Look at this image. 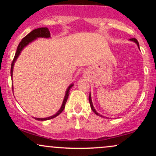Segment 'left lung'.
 I'll list each match as a JSON object with an SVG mask.
<instances>
[{
  "label": "left lung",
  "mask_w": 156,
  "mask_h": 156,
  "mask_svg": "<svg viewBox=\"0 0 156 156\" xmlns=\"http://www.w3.org/2000/svg\"><path fill=\"white\" fill-rule=\"evenodd\" d=\"M130 41H132V42H135V43L137 44V46H138V48H139V49L140 50V48H139V42H138L136 39H135V38L130 39ZM89 103H90V106H91V108H92V110L93 111V112H94V114H97V115H98V116H100V117H103V115H101V114H98V113L96 112V110H95V109H94V105H93V103H92V97H91V93H90V94H89Z\"/></svg>",
  "instance_id": "obj_1"
}]
</instances>
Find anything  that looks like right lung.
Returning a JSON list of instances; mask_svg holds the SVG:
<instances>
[{
  "label": "right lung",
  "mask_w": 156,
  "mask_h": 156,
  "mask_svg": "<svg viewBox=\"0 0 156 156\" xmlns=\"http://www.w3.org/2000/svg\"><path fill=\"white\" fill-rule=\"evenodd\" d=\"M38 38H51V33H50L49 29L46 27H44V28H37V29L33 30L31 32H30L28 35H26V37H24L22 39L20 44L17 46V51H16L15 58H14L13 62L12 63V66H11V77H12V76H13V69H14V66H15V63L17 61V58L20 55L21 51L24 49V48H26L27 45H28L30 43H31L32 42L35 40V39H38ZM73 87V83H71L69 87H67V90H66L65 92V95H64V100H63V103H62V106L59 108V110L55 114H53V116H51L49 117H46V118H37V117H34L35 119L37 120H40V121H44V120H49V119H53L55 117H57L58 115L63 112V110L65 108V104L67 103V98L69 97V89H70L72 87ZM13 87H12V90H13Z\"/></svg>",
  "instance_id": "obj_1"
}]
</instances>
